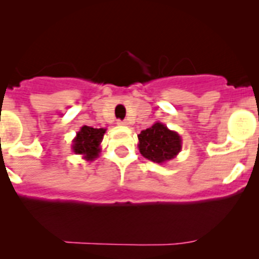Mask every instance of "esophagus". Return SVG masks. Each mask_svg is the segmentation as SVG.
<instances>
[{
  "label": "esophagus",
  "instance_id": "esophagus-1",
  "mask_svg": "<svg viewBox=\"0 0 259 259\" xmlns=\"http://www.w3.org/2000/svg\"><path fill=\"white\" fill-rule=\"evenodd\" d=\"M129 122L126 120H117V125H127Z\"/></svg>",
  "mask_w": 259,
  "mask_h": 259
}]
</instances>
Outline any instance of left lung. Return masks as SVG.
<instances>
[{"label":"left lung","instance_id":"1","mask_svg":"<svg viewBox=\"0 0 259 259\" xmlns=\"http://www.w3.org/2000/svg\"><path fill=\"white\" fill-rule=\"evenodd\" d=\"M140 154L154 163L163 164L171 160L182 150V139L178 133L169 130L161 122H155L139 135Z\"/></svg>","mask_w":259,"mask_h":259}]
</instances>
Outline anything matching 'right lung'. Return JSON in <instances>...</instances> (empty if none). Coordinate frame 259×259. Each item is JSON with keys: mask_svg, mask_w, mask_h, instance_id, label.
Here are the masks:
<instances>
[{"mask_svg": "<svg viewBox=\"0 0 259 259\" xmlns=\"http://www.w3.org/2000/svg\"><path fill=\"white\" fill-rule=\"evenodd\" d=\"M106 129H95V127L83 125L77 132L76 138L72 142V150L75 154H81L86 160H94L100 153V143L103 140Z\"/></svg>", "mask_w": 259, "mask_h": 259, "instance_id": "obj_1", "label": "right lung"}]
</instances>
